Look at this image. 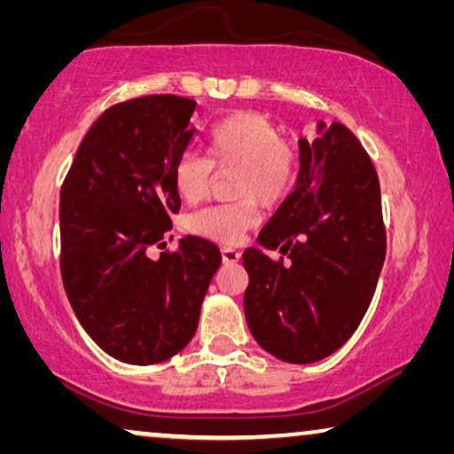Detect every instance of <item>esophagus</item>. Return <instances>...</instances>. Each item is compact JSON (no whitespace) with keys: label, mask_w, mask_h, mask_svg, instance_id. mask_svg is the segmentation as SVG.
<instances>
[{"label":"esophagus","mask_w":454,"mask_h":454,"mask_svg":"<svg viewBox=\"0 0 454 454\" xmlns=\"http://www.w3.org/2000/svg\"><path fill=\"white\" fill-rule=\"evenodd\" d=\"M221 254H223V262H225V264H235L241 256V254L235 250V247H223Z\"/></svg>","instance_id":"obj_1"}]
</instances>
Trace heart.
Listing matches in <instances>:
<instances>
[{
    "label": "heart",
    "mask_w": 454,
    "mask_h": 454,
    "mask_svg": "<svg viewBox=\"0 0 454 454\" xmlns=\"http://www.w3.org/2000/svg\"><path fill=\"white\" fill-rule=\"evenodd\" d=\"M208 160L184 153L173 165V185L184 202H198L208 194L213 167L238 169L233 177L235 202L213 204L188 216L192 233L221 244H235L260 221V202L277 207L294 190L297 151L281 138L278 128L258 114H235L207 134Z\"/></svg>",
    "instance_id": "heart-1"
}]
</instances>
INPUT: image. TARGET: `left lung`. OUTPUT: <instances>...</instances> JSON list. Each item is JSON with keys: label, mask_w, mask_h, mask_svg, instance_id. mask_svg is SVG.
<instances>
[{"label": "left lung", "mask_w": 454, "mask_h": 454, "mask_svg": "<svg viewBox=\"0 0 454 454\" xmlns=\"http://www.w3.org/2000/svg\"><path fill=\"white\" fill-rule=\"evenodd\" d=\"M300 160L295 190L258 235L262 247L244 252V309L264 351L312 364L337 351L368 312L387 231L378 173L349 128L318 121L316 138L300 140Z\"/></svg>", "instance_id": "1"}]
</instances>
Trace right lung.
<instances>
[{
    "mask_svg": "<svg viewBox=\"0 0 454 454\" xmlns=\"http://www.w3.org/2000/svg\"><path fill=\"white\" fill-rule=\"evenodd\" d=\"M196 101L148 95L109 107L84 136L61 185V278L92 340L126 364L165 362L194 337L213 241L185 235L151 260L179 213L173 165L188 148Z\"/></svg>",
    "mask_w": 454,
    "mask_h": 454,
    "instance_id": "right-lung-1",
    "label": "right lung"
}]
</instances>
